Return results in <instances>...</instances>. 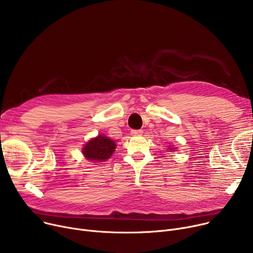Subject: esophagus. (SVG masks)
<instances>
[{"instance_id":"1","label":"esophagus","mask_w":253,"mask_h":253,"mask_svg":"<svg viewBox=\"0 0 253 253\" xmlns=\"http://www.w3.org/2000/svg\"><path fill=\"white\" fill-rule=\"evenodd\" d=\"M143 133V131L142 130H131V134L132 135H141V134Z\"/></svg>"}]
</instances>
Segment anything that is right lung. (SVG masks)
Here are the masks:
<instances>
[{
    "label": "right lung",
    "instance_id": "1",
    "mask_svg": "<svg viewBox=\"0 0 253 253\" xmlns=\"http://www.w3.org/2000/svg\"><path fill=\"white\" fill-rule=\"evenodd\" d=\"M115 148L116 144L111 138L98 135L85 144L82 153L87 160L98 163L108 160L113 155Z\"/></svg>",
    "mask_w": 253,
    "mask_h": 253
}]
</instances>
